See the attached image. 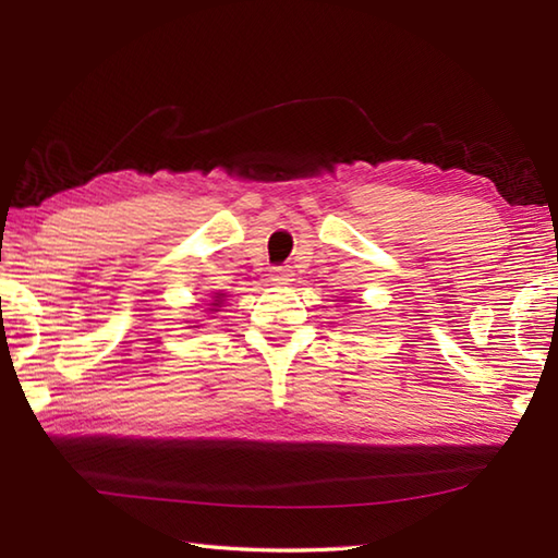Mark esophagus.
Returning <instances> with one entry per match:
<instances>
[{"mask_svg":"<svg viewBox=\"0 0 558 558\" xmlns=\"http://www.w3.org/2000/svg\"><path fill=\"white\" fill-rule=\"evenodd\" d=\"M268 276H270L272 286H288V282L292 280V268H288V266H272Z\"/></svg>","mask_w":558,"mask_h":558,"instance_id":"1","label":"esophagus"}]
</instances>
